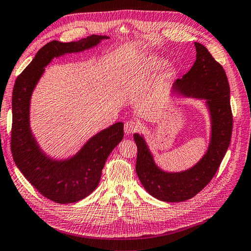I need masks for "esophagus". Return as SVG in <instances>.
Segmentation results:
<instances>
[{
  "label": "esophagus",
  "mask_w": 251,
  "mask_h": 251,
  "mask_svg": "<svg viewBox=\"0 0 251 251\" xmlns=\"http://www.w3.org/2000/svg\"><path fill=\"white\" fill-rule=\"evenodd\" d=\"M139 128V124L135 121H128L125 123L124 130L126 135H131V133L136 132Z\"/></svg>",
  "instance_id": "obj_1"
}]
</instances>
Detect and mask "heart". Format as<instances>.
<instances>
[{"label":"heart","mask_w":251,"mask_h":251,"mask_svg":"<svg viewBox=\"0 0 251 251\" xmlns=\"http://www.w3.org/2000/svg\"><path fill=\"white\" fill-rule=\"evenodd\" d=\"M164 64H165V61L158 59V57H155V59H153V61H152V66L154 68H160L161 66H164ZM171 73H172L171 71L169 72V74H171Z\"/></svg>","instance_id":"1"}]
</instances>
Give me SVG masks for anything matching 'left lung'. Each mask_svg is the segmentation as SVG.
I'll list each match as a JSON object with an SVG mask.
<instances>
[{
    "label": "left lung",
    "instance_id": "8db88e82",
    "mask_svg": "<svg viewBox=\"0 0 251 251\" xmlns=\"http://www.w3.org/2000/svg\"><path fill=\"white\" fill-rule=\"evenodd\" d=\"M196 62L190 71L172 85V95L203 99L211 115V140L200 161L187 170L167 172L155 164L143 136L135 133L138 148L136 172L144 189L165 202L191 199L211 182L228 150L233 119L230 86L223 66L215 61L204 46L195 43Z\"/></svg>",
    "mask_w": 251,
    "mask_h": 251
}]
</instances>
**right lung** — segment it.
Masks as SVG:
<instances>
[{
	"mask_svg": "<svg viewBox=\"0 0 251 251\" xmlns=\"http://www.w3.org/2000/svg\"><path fill=\"white\" fill-rule=\"evenodd\" d=\"M108 38L104 35H91L78 42L52 40L38 50L33 61L18 75L14 85L10 142L14 161L38 192L47 199L61 204L78 202L95 190L100 180L104 162L123 140L124 124L119 122L99 131L71 158H50L39 148L31 130V96L45 67L52 59L91 49L102 39Z\"/></svg>",
	"mask_w": 251,
	"mask_h": 251,
	"instance_id": "1",
	"label": "right lung"
}]
</instances>
